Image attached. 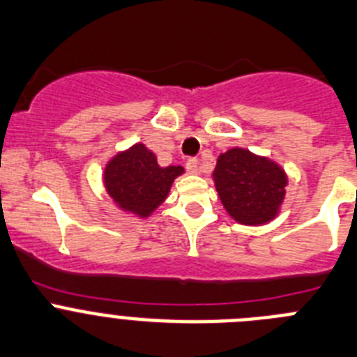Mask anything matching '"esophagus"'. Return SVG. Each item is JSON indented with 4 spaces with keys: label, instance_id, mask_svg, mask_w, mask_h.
Masks as SVG:
<instances>
[{
    "label": "esophagus",
    "instance_id": "obj_1",
    "mask_svg": "<svg viewBox=\"0 0 357 357\" xmlns=\"http://www.w3.org/2000/svg\"><path fill=\"white\" fill-rule=\"evenodd\" d=\"M186 171L190 172V174H199V160L197 158H190L186 162Z\"/></svg>",
    "mask_w": 357,
    "mask_h": 357
}]
</instances>
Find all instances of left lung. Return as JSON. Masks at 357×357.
<instances>
[{"instance_id": "1", "label": "left lung", "mask_w": 357, "mask_h": 357, "mask_svg": "<svg viewBox=\"0 0 357 357\" xmlns=\"http://www.w3.org/2000/svg\"><path fill=\"white\" fill-rule=\"evenodd\" d=\"M211 178L224 210L234 222L263 226L281 213L288 174L274 160L245 147H231L218 155Z\"/></svg>"}]
</instances>
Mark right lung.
I'll return each mask as SVG.
<instances>
[{"instance_id": "obj_1", "label": "right lung", "mask_w": 357, "mask_h": 357, "mask_svg": "<svg viewBox=\"0 0 357 357\" xmlns=\"http://www.w3.org/2000/svg\"><path fill=\"white\" fill-rule=\"evenodd\" d=\"M181 165L162 167L142 142L117 151L102 171V185L115 206L137 218H149L162 206Z\"/></svg>"}]
</instances>
